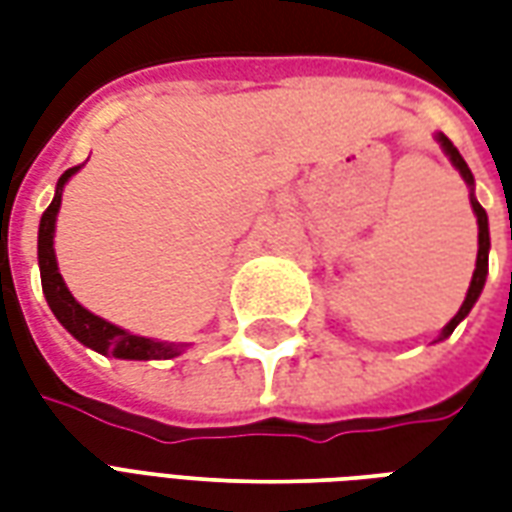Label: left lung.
<instances>
[{"instance_id":"left-lung-1","label":"left lung","mask_w":512,"mask_h":512,"mask_svg":"<svg viewBox=\"0 0 512 512\" xmlns=\"http://www.w3.org/2000/svg\"><path fill=\"white\" fill-rule=\"evenodd\" d=\"M436 139H439V145L441 150L450 156L452 161V167L458 169L461 172V178L466 180V186L472 189V194H469V202H472V211L474 216H477V227H480V233H477V263H474V274H472V285H469V293H466V299H463L461 304V310H458V315L452 318L444 329H441V337L439 340H444V337H450L452 332H455V326L472 312L474 307V301L480 299V293H483L485 288V277H488V249H491V235H488V213H485V208L477 202V197H474V175H472V169L466 167V161H463V156L458 153V147L452 145L450 139L444 134H436Z\"/></svg>"}]
</instances>
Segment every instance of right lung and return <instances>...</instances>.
<instances>
[{
	"instance_id": "add662e5",
	"label": "right lung",
	"mask_w": 512,
	"mask_h": 512,
	"mask_svg": "<svg viewBox=\"0 0 512 512\" xmlns=\"http://www.w3.org/2000/svg\"><path fill=\"white\" fill-rule=\"evenodd\" d=\"M82 167H71L62 172V178L57 180V191H54V200L40 216V230H38V266H40V282H43V293L49 301L51 312L57 315V321L68 329V332L87 348H93L98 354L115 356V359H175L183 354L186 345L178 343H158L150 337H139L126 329H120L115 323L98 318L90 310H84L79 301L73 299L71 290L65 288V279H62L60 268H57V255H54V224H57V213H60L62 202V189L65 183L71 180Z\"/></svg>"
}]
</instances>
